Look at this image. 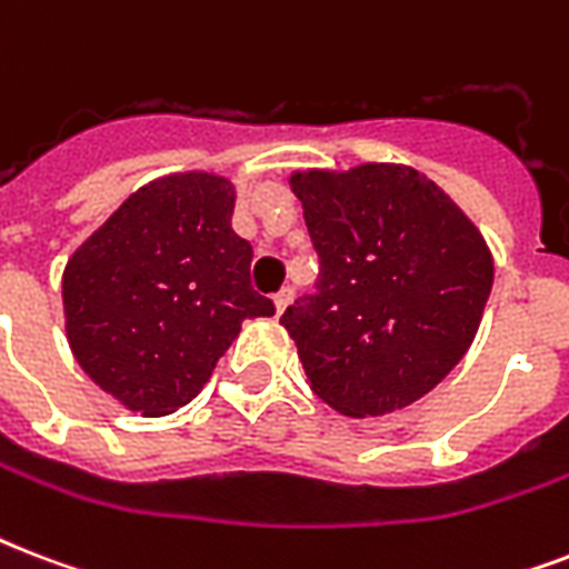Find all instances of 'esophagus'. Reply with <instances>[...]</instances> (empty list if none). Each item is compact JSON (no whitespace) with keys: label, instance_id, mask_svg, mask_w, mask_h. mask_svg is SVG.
<instances>
[{"label":"esophagus","instance_id":"esophagus-1","mask_svg":"<svg viewBox=\"0 0 569 569\" xmlns=\"http://www.w3.org/2000/svg\"><path fill=\"white\" fill-rule=\"evenodd\" d=\"M292 298H295V289H292V286H283V289H280V292L274 295V310H277V316H280V312H283L286 307H289V303H292Z\"/></svg>","mask_w":569,"mask_h":569}]
</instances>
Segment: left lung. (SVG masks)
Wrapping results in <instances>:
<instances>
[{
  "label": "left lung",
  "mask_w": 569,
  "mask_h": 569,
  "mask_svg": "<svg viewBox=\"0 0 569 569\" xmlns=\"http://www.w3.org/2000/svg\"><path fill=\"white\" fill-rule=\"evenodd\" d=\"M321 271L283 312L303 375L346 416H383L431 392L472 346L493 257L463 209L407 164L298 171L289 180Z\"/></svg>",
  "instance_id": "obj_1"
}]
</instances>
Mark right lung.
Segmentation results:
<instances>
[{"mask_svg":"<svg viewBox=\"0 0 569 569\" xmlns=\"http://www.w3.org/2000/svg\"><path fill=\"white\" fill-rule=\"evenodd\" d=\"M236 189L206 171L141 186L67 259V342L84 375L141 416L173 413L212 378L241 321L274 316L250 286Z\"/></svg>","mask_w":569,"mask_h":569,"instance_id":"1","label":"right lung"}]
</instances>
